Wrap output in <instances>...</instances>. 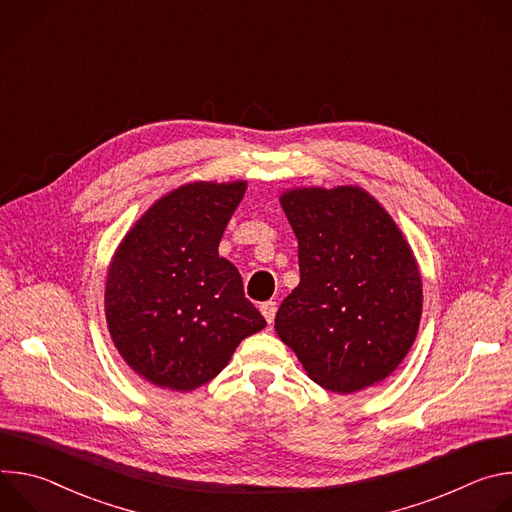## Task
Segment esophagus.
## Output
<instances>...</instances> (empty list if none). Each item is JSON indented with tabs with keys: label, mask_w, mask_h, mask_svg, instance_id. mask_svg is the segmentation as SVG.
I'll return each mask as SVG.
<instances>
[{
	"label": "esophagus",
	"mask_w": 512,
	"mask_h": 512,
	"mask_svg": "<svg viewBox=\"0 0 512 512\" xmlns=\"http://www.w3.org/2000/svg\"><path fill=\"white\" fill-rule=\"evenodd\" d=\"M259 310H261L263 318L267 320V324H273V320H275V312H277V304L269 300V302H263V304L259 306Z\"/></svg>",
	"instance_id": "esophagus-1"
}]
</instances>
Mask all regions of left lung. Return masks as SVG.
<instances>
[{"mask_svg": "<svg viewBox=\"0 0 512 512\" xmlns=\"http://www.w3.org/2000/svg\"><path fill=\"white\" fill-rule=\"evenodd\" d=\"M281 206L300 245V285L277 310L279 338L328 391L381 383L407 356L421 320V277L407 241L354 186L291 190Z\"/></svg>", "mask_w": 512, "mask_h": 512, "instance_id": "1", "label": "left lung"}]
</instances>
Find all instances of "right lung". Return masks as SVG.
<instances>
[{"instance_id":"obj_1","label":"right lung","mask_w":512,"mask_h":512,"mask_svg":"<svg viewBox=\"0 0 512 512\" xmlns=\"http://www.w3.org/2000/svg\"><path fill=\"white\" fill-rule=\"evenodd\" d=\"M245 182L182 186L160 198L119 245L107 275L111 338L129 367L158 387L192 391L221 373L265 318L245 298L218 243Z\"/></svg>"}]
</instances>
